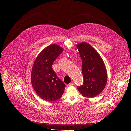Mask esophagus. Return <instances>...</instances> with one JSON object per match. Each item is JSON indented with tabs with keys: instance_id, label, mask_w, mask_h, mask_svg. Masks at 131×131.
<instances>
[{
	"instance_id": "34e87169",
	"label": "esophagus",
	"mask_w": 131,
	"mask_h": 131,
	"mask_svg": "<svg viewBox=\"0 0 131 131\" xmlns=\"http://www.w3.org/2000/svg\"><path fill=\"white\" fill-rule=\"evenodd\" d=\"M73 84V83H70V84H67V87H70V86H72Z\"/></svg>"
}]
</instances>
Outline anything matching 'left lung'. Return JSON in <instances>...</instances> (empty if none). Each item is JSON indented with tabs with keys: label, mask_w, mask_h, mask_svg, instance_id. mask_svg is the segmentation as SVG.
<instances>
[{
	"label": "left lung",
	"mask_w": 131,
	"mask_h": 131,
	"mask_svg": "<svg viewBox=\"0 0 131 131\" xmlns=\"http://www.w3.org/2000/svg\"><path fill=\"white\" fill-rule=\"evenodd\" d=\"M76 47L82 60L83 85L77 89L83 96L93 98L101 93L106 84L107 73L104 62L89 44L82 42Z\"/></svg>",
	"instance_id": "obj_1"
}]
</instances>
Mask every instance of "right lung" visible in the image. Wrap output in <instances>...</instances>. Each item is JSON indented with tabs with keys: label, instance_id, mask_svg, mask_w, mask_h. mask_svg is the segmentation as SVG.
I'll return each instance as SVG.
<instances>
[{
	"label": "right lung",
	"instance_id": "add662e5",
	"mask_svg": "<svg viewBox=\"0 0 131 131\" xmlns=\"http://www.w3.org/2000/svg\"><path fill=\"white\" fill-rule=\"evenodd\" d=\"M57 44H51L43 49L36 58L31 72L34 90L42 99L53 101L61 97L65 84L57 78L52 68L56 58L63 51Z\"/></svg>",
	"mask_w": 131,
	"mask_h": 131
}]
</instances>
